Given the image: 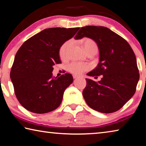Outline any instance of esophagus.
<instances>
[{"label": "esophagus", "mask_w": 146, "mask_h": 146, "mask_svg": "<svg viewBox=\"0 0 146 146\" xmlns=\"http://www.w3.org/2000/svg\"><path fill=\"white\" fill-rule=\"evenodd\" d=\"M73 78H78V77H79V76H77V75H73Z\"/></svg>", "instance_id": "34e87169"}]
</instances>
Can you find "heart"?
I'll use <instances>...</instances> for the list:
<instances>
[{
    "label": "heart",
    "instance_id": "obj_1",
    "mask_svg": "<svg viewBox=\"0 0 146 146\" xmlns=\"http://www.w3.org/2000/svg\"><path fill=\"white\" fill-rule=\"evenodd\" d=\"M73 44V40H68L66 41L59 49V55L60 57L66 60L68 57V51ZM84 48L88 55H95L98 51V47L97 44L92 39L86 38L82 42ZM90 69V66L88 64L79 63L76 62H73L68 66V70L70 73L75 75H80L84 71H88Z\"/></svg>",
    "mask_w": 146,
    "mask_h": 146
}]
</instances>
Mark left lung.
I'll list each match as a JSON object with an SVG mask.
<instances>
[{
  "mask_svg": "<svg viewBox=\"0 0 146 146\" xmlns=\"http://www.w3.org/2000/svg\"><path fill=\"white\" fill-rule=\"evenodd\" d=\"M84 36L96 42L100 52L99 63L87 75L95 78L102 75V78L98 82L86 78L83 97L94 110L117 111L134 95L139 80L135 53L124 38L106 27H82L75 38Z\"/></svg>",
  "mask_w": 146,
  "mask_h": 146,
  "instance_id": "1",
  "label": "left lung"
}]
</instances>
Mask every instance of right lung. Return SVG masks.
Masks as SVG:
<instances>
[{
  "mask_svg": "<svg viewBox=\"0 0 146 146\" xmlns=\"http://www.w3.org/2000/svg\"><path fill=\"white\" fill-rule=\"evenodd\" d=\"M80 28H51L28 39L15 56L10 72L15 94L20 104L32 113L42 114L60 105L64 92L73 82L65 73L53 76V66L61 63L59 49Z\"/></svg>",
  "mask_w": 146,
  "mask_h": 146,
  "instance_id": "1",
  "label": "right lung"
}]
</instances>
